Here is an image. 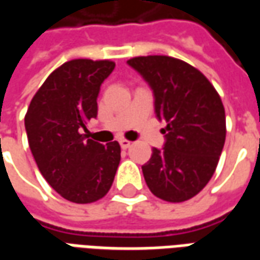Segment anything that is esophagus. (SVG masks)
I'll use <instances>...</instances> for the list:
<instances>
[{
    "label": "esophagus",
    "instance_id": "esophagus-1",
    "mask_svg": "<svg viewBox=\"0 0 260 260\" xmlns=\"http://www.w3.org/2000/svg\"><path fill=\"white\" fill-rule=\"evenodd\" d=\"M119 145L122 149H128L131 146V142L126 141V139H119Z\"/></svg>",
    "mask_w": 260,
    "mask_h": 260
}]
</instances>
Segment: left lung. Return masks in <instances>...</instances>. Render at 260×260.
Wrapping results in <instances>:
<instances>
[{
	"mask_svg": "<svg viewBox=\"0 0 260 260\" xmlns=\"http://www.w3.org/2000/svg\"><path fill=\"white\" fill-rule=\"evenodd\" d=\"M145 79L154 97V113L167 126L164 146L153 147L142 166L153 195L167 202L191 199L206 186L225 142L221 99L205 75L167 55L126 61Z\"/></svg>",
	"mask_w": 260,
	"mask_h": 260,
	"instance_id": "left-lung-1",
	"label": "left lung"
}]
</instances>
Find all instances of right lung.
Masks as SVG:
<instances>
[{
	"label": "right lung",
	"mask_w": 260,
	"mask_h": 260,
	"mask_svg": "<svg viewBox=\"0 0 260 260\" xmlns=\"http://www.w3.org/2000/svg\"><path fill=\"white\" fill-rule=\"evenodd\" d=\"M114 68L108 59L65 62L46 79L26 113V134L37 167L54 191L74 203L102 199L118 169V142L102 145L82 134L97 117L100 86Z\"/></svg>",
	"instance_id": "obj_1"
}]
</instances>
